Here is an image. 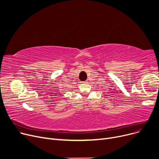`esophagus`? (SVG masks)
Here are the masks:
<instances>
[{
  "mask_svg": "<svg viewBox=\"0 0 159 159\" xmlns=\"http://www.w3.org/2000/svg\"><path fill=\"white\" fill-rule=\"evenodd\" d=\"M82 82L84 83V84H88V80H86V81H83V82Z\"/></svg>",
  "mask_w": 159,
  "mask_h": 159,
  "instance_id": "obj_1",
  "label": "esophagus"
}]
</instances>
